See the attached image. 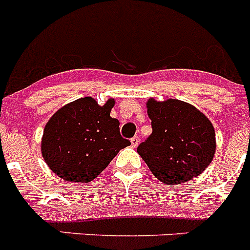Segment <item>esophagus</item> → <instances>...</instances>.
Listing matches in <instances>:
<instances>
[{
	"label": "esophagus",
	"mask_w": 250,
	"mask_h": 250,
	"mask_svg": "<svg viewBox=\"0 0 250 250\" xmlns=\"http://www.w3.org/2000/svg\"><path fill=\"white\" fill-rule=\"evenodd\" d=\"M139 141H140V139H139V136H134V138L131 139V146L132 147H136L139 145Z\"/></svg>",
	"instance_id": "34e87169"
}]
</instances>
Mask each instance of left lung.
<instances>
[{
  "instance_id": "left-lung-1",
  "label": "left lung",
  "mask_w": 250,
  "mask_h": 250,
  "mask_svg": "<svg viewBox=\"0 0 250 250\" xmlns=\"http://www.w3.org/2000/svg\"><path fill=\"white\" fill-rule=\"evenodd\" d=\"M151 135L138 152L164 184L189 182L209 167L215 154V131L203 112L184 101L149 99Z\"/></svg>"
}]
</instances>
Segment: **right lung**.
<instances>
[{
  "label": "right lung",
  "instance_id": "add662e5",
  "mask_svg": "<svg viewBox=\"0 0 250 250\" xmlns=\"http://www.w3.org/2000/svg\"><path fill=\"white\" fill-rule=\"evenodd\" d=\"M114 99L100 106L92 98L75 100L57 110L46 124L41 152L46 164L68 182L94 180L121 149L120 123L110 116Z\"/></svg>",
  "mask_w": 250,
  "mask_h": 250
}]
</instances>
